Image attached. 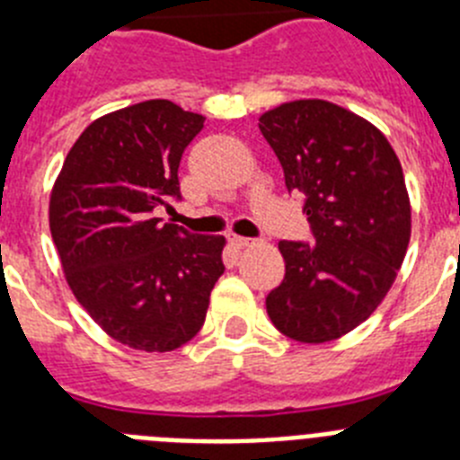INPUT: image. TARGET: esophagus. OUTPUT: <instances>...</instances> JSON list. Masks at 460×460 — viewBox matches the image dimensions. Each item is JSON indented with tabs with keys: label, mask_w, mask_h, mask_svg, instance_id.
<instances>
[{
	"label": "esophagus",
	"mask_w": 460,
	"mask_h": 460,
	"mask_svg": "<svg viewBox=\"0 0 460 460\" xmlns=\"http://www.w3.org/2000/svg\"><path fill=\"white\" fill-rule=\"evenodd\" d=\"M230 243H233V246H237V249H243V246H251V243H253V239L233 234V237H230Z\"/></svg>",
	"instance_id": "obj_1"
}]
</instances>
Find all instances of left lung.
<instances>
[{"instance_id":"8db88e82","label":"left lung","mask_w":460,"mask_h":460,"mask_svg":"<svg viewBox=\"0 0 460 460\" xmlns=\"http://www.w3.org/2000/svg\"><path fill=\"white\" fill-rule=\"evenodd\" d=\"M290 193L304 198L313 242H280L286 279L267 295L280 334L327 343L371 315L410 242L403 168L371 121L320 99L260 117Z\"/></svg>"}]
</instances>
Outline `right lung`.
<instances>
[{"mask_svg": "<svg viewBox=\"0 0 460 460\" xmlns=\"http://www.w3.org/2000/svg\"><path fill=\"white\" fill-rule=\"evenodd\" d=\"M202 126L205 117L165 99L110 112L75 140L52 189L50 233L73 295L136 350L189 343L226 271V237L154 217L181 200V154Z\"/></svg>", "mask_w": 460, "mask_h": 460, "instance_id": "add662e5", "label": "right lung"}]
</instances>
